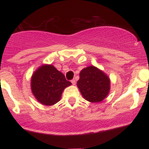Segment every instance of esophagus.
<instances>
[{"label": "esophagus", "instance_id": "1", "mask_svg": "<svg viewBox=\"0 0 149 149\" xmlns=\"http://www.w3.org/2000/svg\"><path fill=\"white\" fill-rule=\"evenodd\" d=\"M71 83H72L73 85H76V80H71Z\"/></svg>", "mask_w": 149, "mask_h": 149}]
</instances>
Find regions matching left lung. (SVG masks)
I'll list each match as a JSON object with an SVG mask.
<instances>
[{
	"label": "left lung",
	"instance_id": "left-lung-1",
	"mask_svg": "<svg viewBox=\"0 0 149 149\" xmlns=\"http://www.w3.org/2000/svg\"><path fill=\"white\" fill-rule=\"evenodd\" d=\"M77 86L85 100L92 103L102 102L111 89L109 77L95 66L84 68L80 72Z\"/></svg>",
	"mask_w": 149,
	"mask_h": 149
}]
</instances>
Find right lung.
Returning a JSON list of instances; mask_svg holds the SVG:
<instances>
[{"label":"right lung","mask_w":149,"mask_h":149,"mask_svg":"<svg viewBox=\"0 0 149 149\" xmlns=\"http://www.w3.org/2000/svg\"><path fill=\"white\" fill-rule=\"evenodd\" d=\"M71 85L64 75L52 64H42L31 78V89L36 100L42 105L52 106L61 100L66 88Z\"/></svg>","instance_id":"1"}]
</instances>
